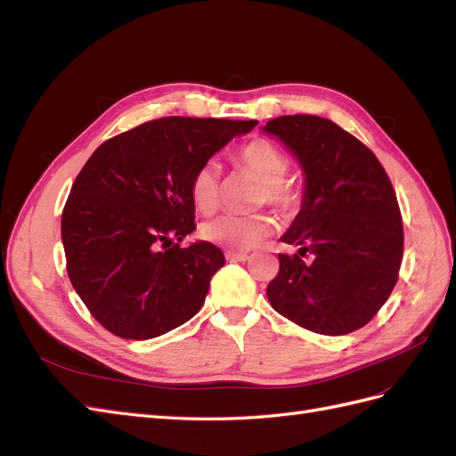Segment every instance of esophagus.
<instances>
[{
    "mask_svg": "<svg viewBox=\"0 0 456 456\" xmlns=\"http://www.w3.org/2000/svg\"><path fill=\"white\" fill-rule=\"evenodd\" d=\"M224 256L230 262H245V260H249V255H247V253H236V251H226Z\"/></svg>",
    "mask_w": 456,
    "mask_h": 456,
    "instance_id": "esophagus-1",
    "label": "esophagus"
}]
</instances>
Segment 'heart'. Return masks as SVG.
<instances>
[{
  "label": "heart",
  "mask_w": 456,
  "mask_h": 456,
  "mask_svg": "<svg viewBox=\"0 0 456 456\" xmlns=\"http://www.w3.org/2000/svg\"><path fill=\"white\" fill-rule=\"evenodd\" d=\"M241 169L255 175L260 186L256 190V205H270L283 218H293L302 203L305 191L289 181L287 173L291 169V159L285 151L266 139H255L245 144L236 156ZM220 196V173L216 163L205 161L190 178L191 203L201 213H213ZM275 224L268 215H220L201 228V236L216 245L228 247L233 251H245L272 236Z\"/></svg>",
  "instance_id": "heart-1"
}]
</instances>
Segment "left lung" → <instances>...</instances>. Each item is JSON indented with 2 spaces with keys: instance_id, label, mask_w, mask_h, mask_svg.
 <instances>
[{
  "instance_id": "1",
  "label": "left lung",
  "mask_w": 456,
  "mask_h": 456,
  "mask_svg": "<svg viewBox=\"0 0 456 456\" xmlns=\"http://www.w3.org/2000/svg\"><path fill=\"white\" fill-rule=\"evenodd\" d=\"M265 131L306 173L305 203L281 238L300 249L280 253L270 305L314 333L348 335L377 315L397 283L403 223L395 190L377 156L330 119L281 116Z\"/></svg>"
}]
</instances>
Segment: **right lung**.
<instances>
[{
	"instance_id": "obj_1",
	"label": "right lung",
	"mask_w": 456,
	"mask_h": 456,
	"mask_svg": "<svg viewBox=\"0 0 456 456\" xmlns=\"http://www.w3.org/2000/svg\"><path fill=\"white\" fill-rule=\"evenodd\" d=\"M256 119L159 118L102 142L62 211L66 270L91 315L119 338L186 323L224 266L216 245L178 247L196 230L190 178Z\"/></svg>"
}]
</instances>
